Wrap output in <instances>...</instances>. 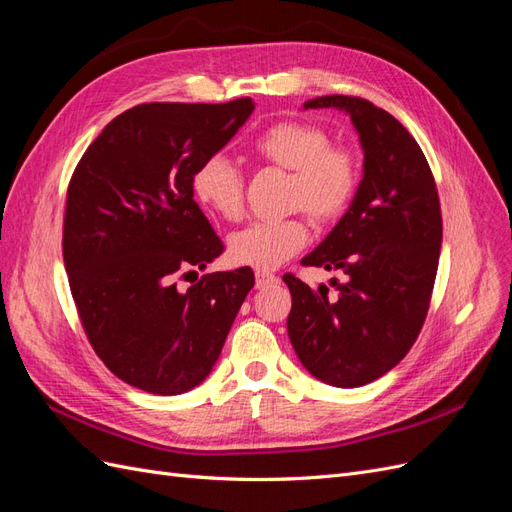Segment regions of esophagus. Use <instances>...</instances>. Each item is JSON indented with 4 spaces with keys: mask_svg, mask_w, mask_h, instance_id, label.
<instances>
[{
    "mask_svg": "<svg viewBox=\"0 0 512 512\" xmlns=\"http://www.w3.org/2000/svg\"><path fill=\"white\" fill-rule=\"evenodd\" d=\"M277 277L275 273H269V271H256V288H265V286H271V284H277Z\"/></svg>",
    "mask_w": 512,
    "mask_h": 512,
    "instance_id": "obj_1",
    "label": "esophagus"
}]
</instances>
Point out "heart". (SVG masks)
<instances>
[{"instance_id":"1","label":"heart","mask_w":512,"mask_h":512,"mask_svg":"<svg viewBox=\"0 0 512 512\" xmlns=\"http://www.w3.org/2000/svg\"><path fill=\"white\" fill-rule=\"evenodd\" d=\"M250 153L265 164L288 170L286 205L303 209L316 224H331L342 215L359 188V160L314 123L286 119L271 123L250 145ZM196 200L211 213L237 222L245 211V179L224 156L198 164L192 177ZM309 228L303 213L256 220L230 237L228 250L239 265L275 269L303 250Z\"/></svg>"}]
</instances>
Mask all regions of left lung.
<instances>
[{"label": "left lung", "instance_id": "left-lung-1", "mask_svg": "<svg viewBox=\"0 0 512 512\" xmlns=\"http://www.w3.org/2000/svg\"><path fill=\"white\" fill-rule=\"evenodd\" d=\"M342 108L361 136L363 179L350 209L303 267L342 271L337 288L312 290L292 273L288 337L309 374L354 389L393 369L429 312L442 245L436 181L414 136L356 96H322L305 108Z\"/></svg>", "mask_w": 512, "mask_h": 512}]
</instances>
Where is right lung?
Segmentation results:
<instances>
[{"label":"right lung","mask_w":512,"mask_h":512,"mask_svg":"<svg viewBox=\"0 0 512 512\" xmlns=\"http://www.w3.org/2000/svg\"><path fill=\"white\" fill-rule=\"evenodd\" d=\"M252 111V98L138 104L74 168L61 239L70 292L91 348L136 389L179 395L203 382L254 286L250 267L177 286L224 252L194 200V170Z\"/></svg>","instance_id":"obj_1"}]
</instances>
